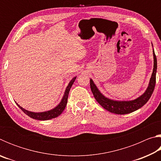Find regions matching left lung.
<instances>
[{"label": "left lung", "instance_id": "8db88e82", "mask_svg": "<svg viewBox=\"0 0 161 161\" xmlns=\"http://www.w3.org/2000/svg\"><path fill=\"white\" fill-rule=\"evenodd\" d=\"M153 52L154 59L153 70L151 80H150L149 85L145 93L136 99L129 101V102H118V101L108 99L101 94V92L94 84V81H92V80H90V87L92 94H93L97 102L103 108H105L106 110L108 111L111 113L116 114H126L138 110V108L142 107L144 104H146L150 98H151L153 92L156 81L157 59L154 50Z\"/></svg>", "mask_w": 161, "mask_h": 161}]
</instances>
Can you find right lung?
Masks as SVG:
<instances>
[{"label": "right lung", "instance_id": "right-lung-1", "mask_svg": "<svg viewBox=\"0 0 161 161\" xmlns=\"http://www.w3.org/2000/svg\"><path fill=\"white\" fill-rule=\"evenodd\" d=\"M76 78H77L76 77L73 78L72 80L70 81L69 84H68V86L66 88V90H65L64 97H63V98H62L61 102L59 103V104L58 106V107H56L55 108L50 111H45V112H41V113L31 112V111H29L24 109V108H22L20 106H19L17 103H17L18 107L20 108V109L26 114V115H28V116H30L32 119L40 120V121H45V120H49V119H51L53 118H56L57 116L60 115V114L62 113V111H64L65 107H66V105L67 103V99H68V94H69V92L71 87H72L73 83H74L75 80H76Z\"/></svg>", "mask_w": 161, "mask_h": 161}]
</instances>
